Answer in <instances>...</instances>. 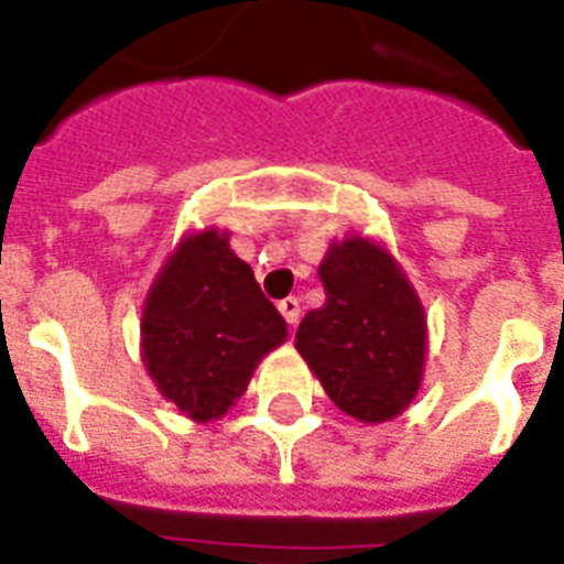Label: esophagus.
<instances>
[{
	"label": "esophagus",
	"instance_id": "esophagus-1",
	"mask_svg": "<svg viewBox=\"0 0 564 564\" xmlns=\"http://www.w3.org/2000/svg\"><path fill=\"white\" fill-rule=\"evenodd\" d=\"M278 310H281V316L286 318V325L295 327L299 325V318H301V301L299 299H283L281 304H278Z\"/></svg>",
	"mask_w": 564,
	"mask_h": 564
}]
</instances>
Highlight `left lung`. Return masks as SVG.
Returning <instances> with one entry per match:
<instances>
[{"label":"left lung","instance_id":"left-lung-1","mask_svg":"<svg viewBox=\"0 0 564 564\" xmlns=\"http://www.w3.org/2000/svg\"><path fill=\"white\" fill-rule=\"evenodd\" d=\"M318 278L327 301L301 318L295 348L343 412L369 424L401 415L427 354V316L412 283L362 237L330 242Z\"/></svg>","mask_w":564,"mask_h":564}]
</instances>
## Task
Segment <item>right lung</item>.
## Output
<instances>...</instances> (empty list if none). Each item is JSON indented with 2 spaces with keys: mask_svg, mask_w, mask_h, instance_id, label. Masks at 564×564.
I'll return each instance as SVG.
<instances>
[{
  "mask_svg": "<svg viewBox=\"0 0 564 564\" xmlns=\"http://www.w3.org/2000/svg\"><path fill=\"white\" fill-rule=\"evenodd\" d=\"M143 362L187 419H221L248 389L257 362L286 339V322L260 292L225 230L189 234L143 304Z\"/></svg>",
  "mask_w": 564,
  "mask_h": 564,
  "instance_id": "1",
  "label": "right lung"
}]
</instances>
